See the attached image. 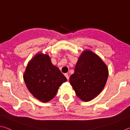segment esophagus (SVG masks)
I'll return each mask as SVG.
<instances>
[{
    "mask_svg": "<svg viewBox=\"0 0 130 130\" xmlns=\"http://www.w3.org/2000/svg\"><path fill=\"white\" fill-rule=\"evenodd\" d=\"M65 76L66 77V78H67V79L68 80L69 79V75H68V74H65Z\"/></svg>",
    "mask_w": 130,
    "mask_h": 130,
    "instance_id": "1",
    "label": "esophagus"
}]
</instances>
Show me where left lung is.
I'll return each instance as SVG.
<instances>
[{"mask_svg":"<svg viewBox=\"0 0 130 130\" xmlns=\"http://www.w3.org/2000/svg\"><path fill=\"white\" fill-rule=\"evenodd\" d=\"M108 70L99 56L89 50L82 53L69 81L78 97L88 102L96 97L104 88Z\"/></svg>","mask_w":130,"mask_h":130,"instance_id":"left-lung-1","label":"left lung"}]
</instances>
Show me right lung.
Segmentation results:
<instances>
[{"label": "right lung", "mask_w": 130, "mask_h": 130, "mask_svg": "<svg viewBox=\"0 0 130 130\" xmlns=\"http://www.w3.org/2000/svg\"><path fill=\"white\" fill-rule=\"evenodd\" d=\"M28 90L34 97L47 102L55 97L59 87L67 81L48 55L37 53L28 62L23 75Z\"/></svg>", "instance_id": "right-lung-1"}]
</instances>
